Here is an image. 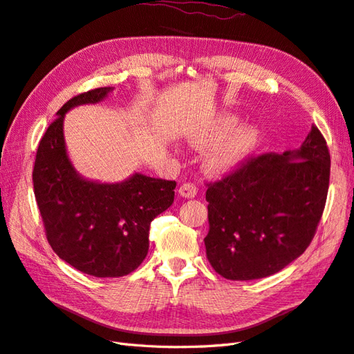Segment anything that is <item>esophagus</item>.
I'll list each match as a JSON object with an SVG mask.
<instances>
[{
  "label": "esophagus",
  "instance_id": "esophagus-1",
  "mask_svg": "<svg viewBox=\"0 0 354 354\" xmlns=\"http://www.w3.org/2000/svg\"><path fill=\"white\" fill-rule=\"evenodd\" d=\"M178 194H180V196H183V198H189V199L195 198L196 194H198V187L194 183H185V185L180 186Z\"/></svg>",
  "mask_w": 354,
  "mask_h": 354
}]
</instances>
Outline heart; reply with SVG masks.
<instances>
[{
	"label": "heart",
	"mask_w": 354,
	"mask_h": 354,
	"mask_svg": "<svg viewBox=\"0 0 354 354\" xmlns=\"http://www.w3.org/2000/svg\"><path fill=\"white\" fill-rule=\"evenodd\" d=\"M234 116H224L217 124L195 128L190 131L189 140L196 147H207L218 142L236 125ZM259 142V131L254 127H241L234 130L223 142L214 146L207 155L205 167L214 174H223L236 168L248 158Z\"/></svg>",
	"instance_id": "b5f03b06"
}]
</instances>
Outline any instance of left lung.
<instances>
[{
	"mask_svg": "<svg viewBox=\"0 0 354 354\" xmlns=\"http://www.w3.org/2000/svg\"><path fill=\"white\" fill-rule=\"evenodd\" d=\"M330 156L316 125L298 151L267 152L208 183V261L230 281L274 274L312 242L325 209Z\"/></svg>",
	"mask_w": 354,
	"mask_h": 354,
	"instance_id": "8db88e82",
	"label": "left lung"
}]
</instances>
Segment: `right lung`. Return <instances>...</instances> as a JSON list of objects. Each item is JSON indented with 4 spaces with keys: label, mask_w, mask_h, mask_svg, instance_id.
<instances>
[{
    "label": "right lung",
    "mask_w": 354,
    "mask_h": 354,
    "mask_svg": "<svg viewBox=\"0 0 354 354\" xmlns=\"http://www.w3.org/2000/svg\"><path fill=\"white\" fill-rule=\"evenodd\" d=\"M112 87L75 95L62 106L42 136L32 173L46 236L62 260L95 277L134 272L149 251L152 220L174 202L176 181L134 174L106 185L82 178L66 153L65 113L103 100Z\"/></svg>",
    "instance_id": "obj_1"
}]
</instances>
